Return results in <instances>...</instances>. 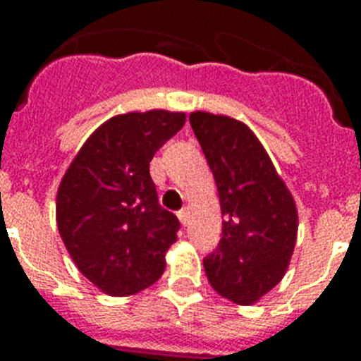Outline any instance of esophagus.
Wrapping results in <instances>:
<instances>
[{
    "instance_id": "34e87169",
    "label": "esophagus",
    "mask_w": 361,
    "mask_h": 361,
    "mask_svg": "<svg viewBox=\"0 0 361 361\" xmlns=\"http://www.w3.org/2000/svg\"><path fill=\"white\" fill-rule=\"evenodd\" d=\"M178 217H180L181 225H187V221H189V212H187V209H180V212H178Z\"/></svg>"
}]
</instances>
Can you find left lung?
Instances as JSON below:
<instances>
[{"label":"left lung","mask_w":361,"mask_h":361,"mask_svg":"<svg viewBox=\"0 0 361 361\" xmlns=\"http://www.w3.org/2000/svg\"><path fill=\"white\" fill-rule=\"evenodd\" d=\"M189 121L214 172L223 214V236L204 257V269L221 296L251 305L288 268L298 234L296 204L245 123L209 112H192Z\"/></svg>","instance_id":"obj_1"}]
</instances>
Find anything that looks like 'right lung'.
<instances>
[{
  "label": "right lung",
  "mask_w": 361,
  "mask_h": 361,
  "mask_svg": "<svg viewBox=\"0 0 361 361\" xmlns=\"http://www.w3.org/2000/svg\"><path fill=\"white\" fill-rule=\"evenodd\" d=\"M185 123L183 112L116 116L82 146L58 189L56 219L82 275L130 296L163 275L180 221L159 206L149 161Z\"/></svg>",
  "instance_id": "obj_1"
}]
</instances>
